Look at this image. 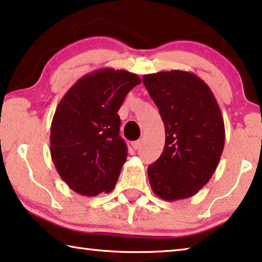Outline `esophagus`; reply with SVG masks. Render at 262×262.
I'll use <instances>...</instances> for the list:
<instances>
[{
    "label": "esophagus",
    "mask_w": 262,
    "mask_h": 262,
    "mask_svg": "<svg viewBox=\"0 0 262 262\" xmlns=\"http://www.w3.org/2000/svg\"><path fill=\"white\" fill-rule=\"evenodd\" d=\"M141 146H142V141H141V140H138V141H135V142L132 143V147L134 148L135 150H138V149H140Z\"/></svg>",
    "instance_id": "esophagus-1"
}]
</instances>
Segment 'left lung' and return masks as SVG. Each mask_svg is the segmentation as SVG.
Here are the masks:
<instances>
[{
  "label": "left lung",
  "mask_w": 262,
  "mask_h": 262,
  "mask_svg": "<svg viewBox=\"0 0 262 262\" xmlns=\"http://www.w3.org/2000/svg\"><path fill=\"white\" fill-rule=\"evenodd\" d=\"M159 107L165 143L148 167L152 192L164 201L196 194L218 167L224 144V119L212 91L194 73L172 70L142 78Z\"/></svg>",
  "instance_id": "1"
}]
</instances>
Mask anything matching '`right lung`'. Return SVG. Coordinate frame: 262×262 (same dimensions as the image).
<instances>
[{"label": "right lung", "instance_id": "add662e5", "mask_svg": "<svg viewBox=\"0 0 262 262\" xmlns=\"http://www.w3.org/2000/svg\"><path fill=\"white\" fill-rule=\"evenodd\" d=\"M141 79L124 70L86 74L58 103L51 123L50 152L70 189L93 197L114 189L127 159L118 111Z\"/></svg>", "mask_w": 262, "mask_h": 262}]
</instances>
